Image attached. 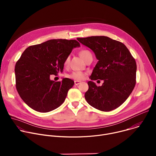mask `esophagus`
I'll return each instance as SVG.
<instances>
[{
  "instance_id": "esophagus-1",
  "label": "esophagus",
  "mask_w": 156,
  "mask_h": 156,
  "mask_svg": "<svg viewBox=\"0 0 156 156\" xmlns=\"http://www.w3.org/2000/svg\"><path fill=\"white\" fill-rule=\"evenodd\" d=\"M81 83V81H75V85H78L80 83Z\"/></svg>"
}]
</instances>
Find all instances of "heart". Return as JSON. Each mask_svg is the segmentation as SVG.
I'll use <instances>...</instances> for the list:
<instances>
[{"instance_id": "b5f03b06", "label": "heart", "mask_w": 156, "mask_h": 156, "mask_svg": "<svg viewBox=\"0 0 156 156\" xmlns=\"http://www.w3.org/2000/svg\"><path fill=\"white\" fill-rule=\"evenodd\" d=\"M80 56L81 57V58L84 60H87L90 57H93L92 54L91 53L90 51H89L88 50H83L80 52ZM70 56H67L66 57L65 61H64V65H68L69 62H70ZM85 74L83 72H74L72 73H71L70 75H69V77L76 80H83L85 78Z\"/></svg>"}]
</instances>
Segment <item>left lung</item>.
<instances>
[{
    "instance_id": "obj_1",
    "label": "left lung",
    "mask_w": 156,
    "mask_h": 156,
    "mask_svg": "<svg viewBox=\"0 0 156 156\" xmlns=\"http://www.w3.org/2000/svg\"><path fill=\"white\" fill-rule=\"evenodd\" d=\"M77 40L90 48L98 60L90 79L104 80L101 86L93 81L87 82L89 89L84 95L87 102L104 112L117 108L135 86L137 66L135 58L125 44L107 36L78 37Z\"/></svg>"
}]
</instances>
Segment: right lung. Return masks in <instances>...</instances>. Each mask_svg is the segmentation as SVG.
I'll return each instance as SVG.
<instances>
[{
  "instance_id": "1",
  "label": "right lung",
  "mask_w": 156,
  "mask_h": 156,
  "mask_svg": "<svg viewBox=\"0 0 156 156\" xmlns=\"http://www.w3.org/2000/svg\"><path fill=\"white\" fill-rule=\"evenodd\" d=\"M80 46L76 40L58 39L25 49L15 65V73L17 91L30 107L45 113L63 103L74 81L65 78L55 82L50 76L63 71L66 57Z\"/></svg>"
}]
</instances>
